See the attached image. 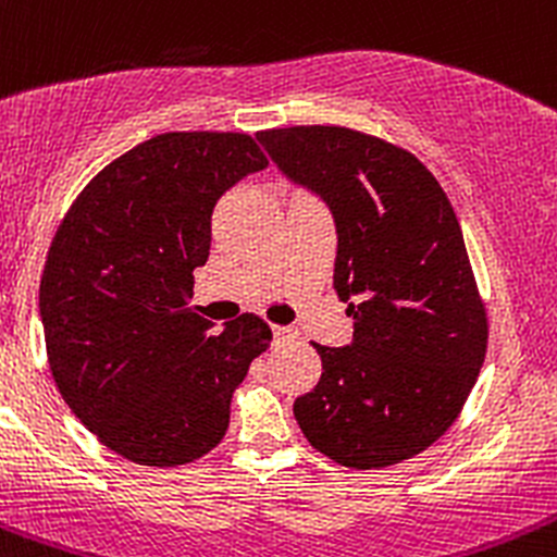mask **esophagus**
I'll list each match as a JSON object with an SVG mask.
<instances>
[{
    "label": "esophagus",
    "instance_id": "34e87169",
    "mask_svg": "<svg viewBox=\"0 0 557 557\" xmlns=\"http://www.w3.org/2000/svg\"><path fill=\"white\" fill-rule=\"evenodd\" d=\"M272 335L274 338H293V335H296V330L293 327H285V325H272Z\"/></svg>",
    "mask_w": 557,
    "mask_h": 557
}]
</instances>
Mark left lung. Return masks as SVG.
<instances>
[{
    "mask_svg": "<svg viewBox=\"0 0 557 557\" xmlns=\"http://www.w3.org/2000/svg\"><path fill=\"white\" fill-rule=\"evenodd\" d=\"M256 137L333 213V288L354 320L351 346L314 344L322 377L293 414L311 447L338 466L409 460L457 420L488 338L447 193L412 152L346 126Z\"/></svg>",
    "mask_w": 557,
    "mask_h": 557,
    "instance_id": "1",
    "label": "left lung"
}]
</instances>
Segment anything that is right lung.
I'll return each instance as SVG.
<instances>
[{
    "label": "right lung",
    "instance_id": "add662e5",
    "mask_svg": "<svg viewBox=\"0 0 557 557\" xmlns=\"http://www.w3.org/2000/svg\"><path fill=\"white\" fill-rule=\"evenodd\" d=\"M240 132H166L108 163L60 222L39 285L47 359L84 425L139 466L209 455L272 330L243 314L213 333L189 307L211 213L267 169Z\"/></svg>",
    "mask_w": 557,
    "mask_h": 557
}]
</instances>
